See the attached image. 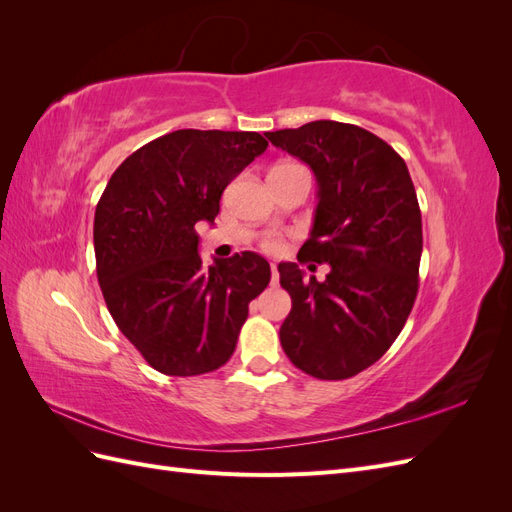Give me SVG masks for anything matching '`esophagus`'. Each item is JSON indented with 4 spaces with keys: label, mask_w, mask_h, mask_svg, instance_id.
<instances>
[{
    "label": "esophagus",
    "mask_w": 512,
    "mask_h": 512,
    "mask_svg": "<svg viewBox=\"0 0 512 512\" xmlns=\"http://www.w3.org/2000/svg\"><path fill=\"white\" fill-rule=\"evenodd\" d=\"M277 280H280V275H277V265H275V262H271V284L275 286Z\"/></svg>",
    "instance_id": "1"
}]
</instances>
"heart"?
Instances as JSON below:
<instances>
[{"label":"heart","instance_id":"1","mask_svg":"<svg viewBox=\"0 0 512 512\" xmlns=\"http://www.w3.org/2000/svg\"><path fill=\"white\" fill-rule=\"evenodd\" d=\"M262 245H265V250H269V252H277V250H280V241L273 239V237L265 239V243H262Z\"/></svg>","mask_w":512,"mask_h":512}]
</instances>
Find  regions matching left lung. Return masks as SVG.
<instances>
[{
  "instance_id": "left-lung-1",
  "label": "left lung",
  "mask_w": 512,
  "mask_h": 512,
  "mask_svg": "<svg viewBox=\"0 0 512 512\" xmlns=\"http://www.w3.org/2000/svg\"><path fill=\"white\" fill-rule=\"evenodd\" d=\"M267 138L314 170L316 218L297 258L329 265L324 282L294 262L277 267L292 299L282 348L318 380L352 378L393 346L418 292L423 224L408 166L352 123L322 119Z\"/></svg>"
}]
</instances>
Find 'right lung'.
Wrapping results in <instances>:
<instances>
[{
	"label": "right lung",
	"instance_id": "1",
	"mask_svg": "<svg viewBox=\"0 0 512 512\" xmlns=\"http://www.w3.org/2000/svg\"><path fill=\"white\" fill-rule=\"evenodd\" d=\"M269 143L258 132L177 130L119 164L98 200V282L119 331L166 376H200L235 352L269 262L241 252L205 265L198 222Z\"/></svg>",
	"mask_w": 512,
	"mask_h": 512
}]
</instances>
